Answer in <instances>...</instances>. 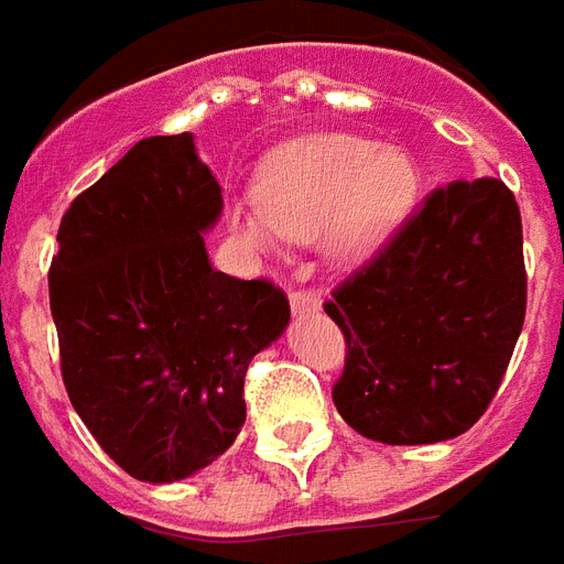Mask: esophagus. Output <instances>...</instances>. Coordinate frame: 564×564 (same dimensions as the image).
I'll return each mask as SVG.
<instances>
[{
    "label": "esophagus",
    "mask_w": 564,
    "mask_h": 564,
    "mask_svg": "<svg viewBox=\"0 0 564 564\" xmlns=\"http://www.w3.org/2000/svg\"><path fill=\"white\" fill-rule=\"evenodd\" d=\"M322 310V297L315 291H306V294H291V312L294 315H310V312Z\"/></svg>",
    "instance_id": "obj_1"
}]
</instances>
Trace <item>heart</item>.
Masks as SVG:
<instances>
[{"instance_id":"b5f03b06","label":"heart","mask_w":564,"mask_h":564,"mask_svg":"<svg viewBox=\"0 0 564 564\" xmlns=\"http://www.w3.org/2000/svg\"><path fill=\"white\" fill-rule=\"evenodd\" d=\"M421 171L405 150L360 134H312L264 162L258 204H237L234 228L261 252L285 240L327 242L336 264L376 252L409 216Z\"/></svg>"}]
</instances>
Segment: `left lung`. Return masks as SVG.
Segmentation results:
<instances>
[{
  "mask_svg": "<svg viewBox=\"0 0 564 564\" xmlns=\"http://www.w3.org/2000/svg\"><path fill=\"white\" fill-rule=\"evenodd\" d=\"M345 333L343 421L384 445L471 430L525 318L523 221L496 176L456 180L402 221L324 303Z\"/></svg>",
  "mask_w": 564,
  "mask_h": 564,
  "instance_id": "left-lung-1",
  "label": "left lung"
}]
</instances>
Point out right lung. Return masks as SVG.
<instances>
[{"mask_svg":"<svg viewBox=\"0 0 564 564\" xmlns=\"http://www.w3.org/2000/svg\"><path fill=\"white\" fill-rule=\"evenodd\" d=\"M221 188L195 138H143L63 216L51 312L74 412L131 478L171 484L234 445L242 378L291 318L267 279L209 264Z\"/></svg>","mask_w":564,"mask_h":564,"instance_id":"add662e5","label":"right lung"}]
</instances>
